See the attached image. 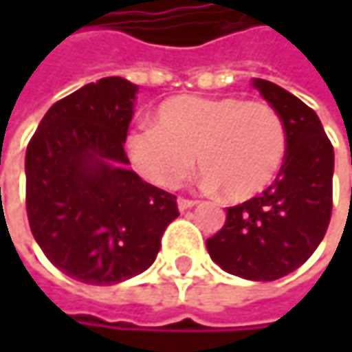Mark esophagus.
I'll list each match as a JSON object with an SVG mask.
<instances>
[{"instance_id":"obj_1","label":"esophagus","mask_w":352,"mask_h":352,"mask_svg":"<svg viewBox=\"0 0 352 352\" xmlns=\"http://www.w3.org/2000/svg\"><path fill=\"white\" fill-rule=\"evenodd\" d=\"M177 206H179V210H181V212H185V210H189V208L197 206V199H187V197H179V199H177Z\"/></svg>"}]
</instances>
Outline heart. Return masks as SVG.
Here are the masks:
<instances>
[{"label":"heart","mask_w":352,"mask_h":352,"mask_svg":"<svg viewBox=\"0 0 352 352\" xmlns=\"http://www.w3.org/2000/svg\"><path fill=\"white\" fill-rule=\"evenodd\" d=\"M126 146L134 169L159 187H179L197 157L206 187L245 201L279 175L287 130L279 111L263 102L179 96L159 106L155 126L134 128Z\"/></svg>","instance_id":"1"}]
</instances>
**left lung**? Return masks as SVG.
I'll list each match as a JSON object with an SVG mask.
<instances>
[{
	"label": "left lung",
	"instance_id": "left-lung-1",
	"mask_svg": "<svg viewBox=\"0 0 352 352\" xmlns=\"http://www.w3.org/2000/svg\"><path fill=\"white\" fill-rule=\"evenodd\" d=\"M254 87L285 122V163L258 197L226 210L206 246L226 273L273 281L302 267L326 234L334 151L312 107L271 81L254 79Z\"/></svg>",
	"mask_w": 352,
	"mask_h": 352
}]
</instances>
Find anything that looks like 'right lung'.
Returning <instances> with one entry per match:
<instances>
[{"instance_id":"right-lung-1","label":"right lung","mask_w":352,"mask_h":352,"mask_svg":"<svg viewBox=\"0 0 352 352\" xmlns=\"http://www.w3.org/2000/svg\"><path fill=\"white\" fill-rule=\"evenodd\" d=\"M136 85L106 77L58 100L26 148V212L36 243L65 275L113 285L146 271L177 197L134 171L124 151Z\"/></svg>"}]
</instances>
